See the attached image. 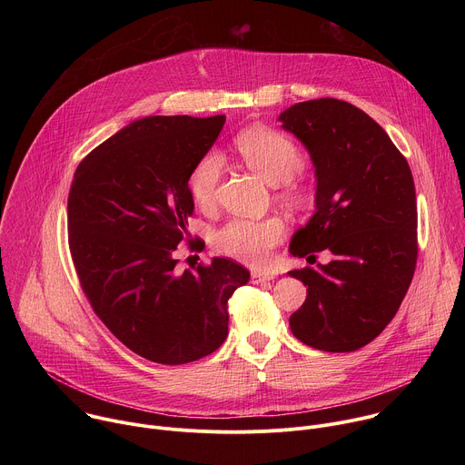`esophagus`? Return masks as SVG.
<instances>
[{
  "instance_id": "obj_1",
  "label": "esophagus",
  "mask_w": 465,
  "mask_h": 465,
  "mask_svg": "<svg viewBox=\"0 0 465 465\" xmlns=\"http://www.w3.org/2000/svg\"><path fill=\"white\" fill-rule=\"evenodd\" d=\"M274 280L272 272H261V271H252L250 274V282L252 283H264V282H271Z\"/></svg>"
}]
</instances>
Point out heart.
I'll use <instances>...</instances> for the list:
<instances>
[{
  "mask_svg": "<svg viewBox=\"0 0 465 465\" xmlns=\"http://www.w3.org/2000/svg\"><path fill=\"white\" fill-rule=\"evenodd\" d=\"M235 147L244 163L269 183H282V198L289 206H302L305 191L296 182L305 158L298 145L271 128H250L237 136ZM223 176V158L210 153L194 163L187 176V189L196 208L210 210L215 204L217 185ZM285 223L276 217L232 219L213 237L219 253L248 264L267 262L271 250L283 239Z\"/></svg>",
  "mask_w": 465,
  "mask_h": 465,
  "instance_id": "heart-1",
  "label": "heart"
}]
</instances>
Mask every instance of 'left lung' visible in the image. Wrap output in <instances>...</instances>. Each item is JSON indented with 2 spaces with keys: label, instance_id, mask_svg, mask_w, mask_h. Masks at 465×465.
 I'll list each match as a JSON object with an SVG mask.
<instances>
[{
  "label": "left lung",
  "instance_id": "8db88e82",
  "mask_svg": "<svg viewBox=\"0 0 465 465\" xmlns=\"http://www.w3.org/2000/svg\"><path fill=\"white\" fill-rule=\"evenodd\" d=\"M282 126L305 145L316 174V212L289 252L327 264L291 271L307 285L291 314L292 335L331 351H355L382 333L400 309L418 259L414 178L384 128L339 99L296 103Z\"/></svg>",
  "mask_w": 465,
  "mask_h": 465
}]
</instances>
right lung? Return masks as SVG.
<instances>
[{
	"instance_id": "1",
	"label": "right lung",
	"mask_w": 465,
	"mask_h": 465,
	"mask_svg": "<svg viewBox=\"0 0 465 465\" xmlns=\"http://www.w3.org/2000/svg\"><path fill=\"white\" fill-rule=\"evenodd\" d=\"M224 121L138 119L95 147L74 174L68 239L81 287L112 335L158 364L193 362L221 348L228 300L250 280L226 257L176 271L174 250L189 237L194 210L187 176Z\"/></svg>"
}]
</instances>
